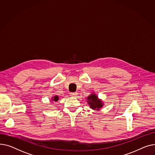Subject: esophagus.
<instances>
[{
    "mask_svg": "<svg viewBox=\"0 0 155 155\" xmlns=\"http://www.w3.org/2000/svg\"><path fill=\"white\" fill-rule=\"evenodd\" d=\"M77 95L76 93H70V96L72 97H75Z\"/></svg>",
    "mask_w": 155,
    "mask_h": 155,
    "instance_id": "obj_1",
    "label": "esophagus"
}]
</instances>
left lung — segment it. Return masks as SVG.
<instances>
[{
	"label": "left lung",
	"mask_w": 155,
	"mask_h": 155,
	"mask_svg": "<svg viewBox=\"0 0 155 155\" xmlns=\"http://www.w3.org/2000/svg\"><path fill=\"white\" fill-rule=\"evenodd\" d=\"M87 99L88 104L90 105L91 108L93 109V110H96V109L99 110V108H101L103 106L101 101L98 99L97 97L94 94H93L90 95V96H88Z\"/></svg>",
	"instance_id": "left-lung-1"
}]
</instances>
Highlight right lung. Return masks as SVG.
Segmentation results:
<instances>
[{"label":"right lung","instance_id":"1","mask_svg":"<svg viewBox=\"0 0 155 155\" xmlns=\"http://www.w3.org/2000/svg\"><path fill=\"white\" fill-rule=\"evenodd\" d=\"M58 99H59L58 96H54V98H52V101H58Z\"/></svg>","mask_w":155,"mask_h":155}]
</instances>
